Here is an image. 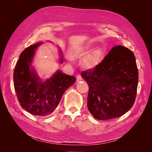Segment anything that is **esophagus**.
I'll return each mask as SVG.
<instances>
[{"label":"esophagus","instance_id":"1","mask_svg":"<svg viewBox=\"0 0 152 152\" xmlns=\"http://www.w3.org/2000/svg\"><path fill=\"white\" fill-rule=\"evenodd\" d=\"M76 79H77V82H79V81H81L82 80V76L80 74H79V75H77Z\"/></svg>","mask_w":152,"mask_h":152}]
</instances>
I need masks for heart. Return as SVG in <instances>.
I'll return each mask as SVG.
<instances>
[{"label":"heart","mask_w":152,"mask_h":152,"mask_svg":"<svg viewBox=\"0 0 152 152\" xmlns=\"http://www.w3.org/2000/svg\"><path fill=\"white\" fill-rule=\"evenodd\" d=\"M85 53L84 48H79L73 49L70 51V56L72 58L77 59L81 58ZM101 56V50L96 49L93 52H91L84 60V65L86 67H92L96 65L99 61Z\"/></svg>","instance_id":"obj_1"}]
</instances>
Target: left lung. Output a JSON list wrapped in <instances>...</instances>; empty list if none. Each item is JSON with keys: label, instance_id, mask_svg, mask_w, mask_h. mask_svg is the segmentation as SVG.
Wrapping results in <instances>:
<instances>
[{"label": "left lung", "instance_id": "obj_1", "mask_svg": "<svg viewBox=\"0 0 152 152\" xmlns=\"http://www.w3.org/2000/svg\"><path fill=\"white\" fill-rule=\"evenodd\" d=\"M89 86L87 108L98 120L117 118L133 106L136 99L138 70L131 50L113 47L102 61L82 72Z\"/></svg>", "mask_w": 152, "mask_h": 152}]
</instances>
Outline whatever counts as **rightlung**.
<instances>
[{
  "label": "right lung",
  "mask_w": 152,
  "mask_h": 152,
  "mask_svg": "<svg viewBox=\"0 0 152 152\" xmlns=\"http://www.w3.org/2000/svg\"><path fill=\"white\" fill-rule=\"evenodd\" d=\"M40 44L30 45L20 55L13 73L14 86L23 108L34 115L46 117L54 111L64 93L76 79L58 71L51 78L41 82L30 68L35 50Z\"/></svg>",
  "instance_id": "right-lung-1"
}]
</instances>
